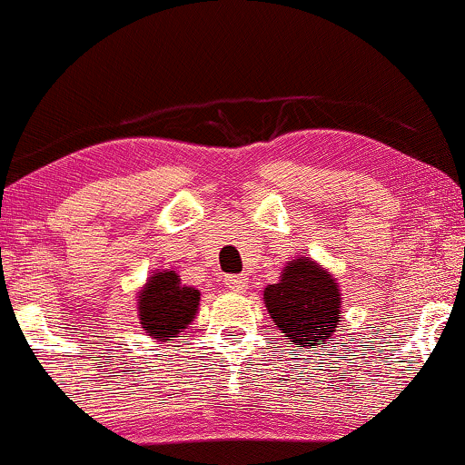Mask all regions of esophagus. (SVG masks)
Returning a JSON list of instances; mask_svg holds the SVG:
<instances>
[{"mask_svg":"<svg viewBox=\"0 0 465 465\" xmlns=\"http://www.w3.org/2000/svg\"><path fill=\"white\" fill-rule=\"evenodd\" d=\"M225 287L232 292H244L249 287V279L244 274H227Z\"/></svg>","mask_w":465,"mask_h":465,"instance_id":"esophagus-1","label":"esophagus"}]
</instances>
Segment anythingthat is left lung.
Wrapping results in <instances>:
<instances>
[{
  "label": "left lung",
  "instance_id": "1",
  "mask_svg": "<svg viewBox=\"0 0 465 465\" xmlns=\"http://www.w3.org/2000/svg\"><path fill=\"white\" fill-rule=\"evenodd\" d=\"M268 313L298 348L326 343L339 324V285L311 260L287 263L281 281L263 292Z\"/></svg>",
  "mask_w": 465,
  "mask_h": 465
}]
</instances>
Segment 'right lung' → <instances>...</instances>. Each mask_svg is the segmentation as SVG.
Segmentation results:
<instances>
[{
	"instance_id": "right-lung-1",
	"label": "right lung",
	"mask_w": 465,
	"mask_h": 465,
	"mask_svg": "<svg viewBox=\"0 0 465 465\" xmlns=\"http://www.w3.org/2000/svg\"><path fill=\"white\" fill-rule=\"evenodd\" d=\"M197 304L199 292L182 285L173 270H163L139 293L141 328L158 341H172L191 324Z\"/></svg>"
}]
</instances>
